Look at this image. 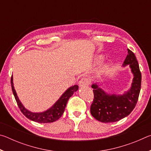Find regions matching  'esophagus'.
<instances>
[{
  "instance_id": "esophagus-1",
  "label": "esophagus",
  "mask_w": 151,
  "mask_h": 151,
  "mask_svg": "<svg viewBox=\"0 0 151 151\" xmlns=\"http://www.w3.org/2000/svg\"><path fill=\"white\" fill-rule=\"evenodd\" d=\"M90 84V80L88 78H83L78 82V85L80 87L88 86Z\"/></svg>"
}]
</instances>
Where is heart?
Listing matches in <instances>:
<instances>
[{
    "label": "heart",
    "mask_w": 151,
    "mask_h": 151,
    "mask_svg": "<svg viewBox=\"0 0 151 151\" xmlns=\"http://www.w3.org/2000/svg\"><path fill=\"white\" fill-rule=\"evenodd\" d=\"M103 56H98V57H96L95 58V63H99L100 62H101L102 60H103ZM106 67V65H103V67H102V69H101V72H103V71L105 70V68Z\"/></svg>",
    "instance_id": "obj_1"
}]
</instances>
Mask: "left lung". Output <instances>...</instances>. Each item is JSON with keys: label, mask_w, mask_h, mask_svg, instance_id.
<instances>
[{"label": "left lung", "mask_w": 151, "mask_h": 151, "mask_svg": "<svg viewBox=\"0 0 151 151\" xmlns=\"http://www.w3.org/2000/svg\"><path fill=\"white\" fill-rule=\"evenodd\" d=\"M128 55L122 67L129 65L133 78L130 87L122 94L107 93L101 88L103 83H94V100L91 106V113L94 119L102 122H114L127 116L134 109L139 99L141 86V73L136 57L127 49Z\"/></svg>", "instance_id": "1"}]
</instances>
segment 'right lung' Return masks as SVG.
Segmentation results:
<instances>
[{"label": "right lung", "instance_id": "add662e5", "mask_svg": "<svg viewBox=\"0 0 151 151\" xmlns=\"http://www.w3.org/2000/svg\"><path fill=\"white\" fill-rule=\"evenodd\" d=\"M11 86L12 93H13L14 98L16 99L18 106L22 114L29 119L32 121L39 122V123H49V122H53L59 119L65 112V107L68 99H70V96H72L74 93L78 89V86L77 85L71 86L70 87L68 88L64 92V93L60 96V98L49 109L42 112H31L27 109L19 100V96H17V92L14 89L12 75L11 76Z\"/></svg>", "mask_w": 151, "mask_h": 151}]
</instances>
